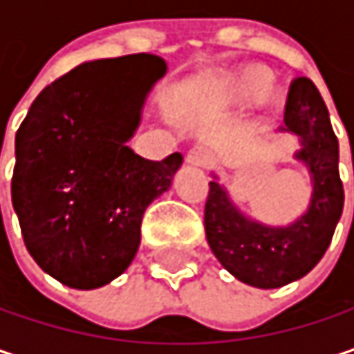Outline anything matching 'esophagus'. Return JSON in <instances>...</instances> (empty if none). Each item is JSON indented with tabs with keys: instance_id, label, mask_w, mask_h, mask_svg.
Returning a JSON list of instances; mask_svg holds the SVG:
<instances>
[{
	"instance_id": "1",
	"label": "esophagus",
	"mask_w": 354,
	"mask_h": 354,
	"mask_svg": "<svg viewBox=\"0 0 354 354\" xmlns=\"http://www.w3.org/2000/svg\"><path fill=\"white\" fill-rule=\"evenodd\" d=\"M186 162H188L190 166H207V164H209V153H207L205 149H201V147H194V149L188 151Z\"/></svg>"
}]
</instances>
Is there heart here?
Here are the masks:
<instances>
[{"label": "heart", "mask_w": 354, "mask_h": 354, "mask_svg": "<svg viewBox=\"0 0 354 354\" xmlns=\"http://www.w3.org/2000/svg\"><path fill=\"white\" fill-rule=\"evenodd\" d=\"M273 81L275 75L268 66L261 64L243 66L214 88L212 103L221 109L239 111L255 103L259 97H263L268 105H275L279 101V93L272 88Z\"/></svg>", "instance_id": "obj_1"}]
</instances>
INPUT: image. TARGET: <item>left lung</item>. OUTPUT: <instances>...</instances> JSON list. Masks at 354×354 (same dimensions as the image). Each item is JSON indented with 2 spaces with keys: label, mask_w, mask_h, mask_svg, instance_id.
Returning <instances> with one entry per match:
<instances>
[{
  "label": "left lung",
  "mask_w": 354,
  "mask_h": 354,
  "mask_svg": "<svg viewBox=\"0 0 354 354\" xmlns=\"http://www.w3.org/2000/svg\"><path fill=\"white\" fill-rule=\"evenodd\" d=\"M281 131L296 133L312 178V198L304 214L288 227L251 221L237 209L218 182H209L205 231L223 268L243 283L273 290L304 277L326 253L342 214L344 190L338 174V140L316 84L292 82ZM354 166V160H353Z\"/></svg>",
  "instance_id": "1"
}]
</instances>
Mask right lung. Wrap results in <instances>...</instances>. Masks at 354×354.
Here are the masks:
<instances>
[{
    "label": "right lung",
    "mask_w": 354,
    "mask_h": 354,
    "mask_svg": "<svg viewBox=\"0 0 354 354\" xmlns=\"http://www.w3.org/2000/svg\"><path fill=\"white\" fill-rule=\"evenodd\" d=\"M166 75L153 54L84 62L50 82L16 133L12 203L34 261L77 290L109 283L133 261L142 218L182 153L138 156L145 97Z\"/></svg>",
    "instance_id": "obj_1"
}]
</instances>
